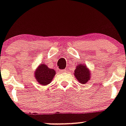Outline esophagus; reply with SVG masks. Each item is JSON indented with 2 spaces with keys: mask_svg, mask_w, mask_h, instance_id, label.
I'll list each match as a JSON object with an SVG mask.
<instances>
[{
  "mask_svg": "<svg viewBox=\"0 0 126 126\" xmlns=\"http://www.w3.org/2000/svg\"><path fill=\"white\" fill-rule=\"evenodd\" d=\"M60 72H61V73H66V72H67V70H66V69H63V70H61Z\"/></svg>",
  "mask_w": 126,
  "mask_h": 126,
  "instance_id": "esophagus-1",
  "label": "esophagus"
}]
</instances>
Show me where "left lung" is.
I'll return each instance as SVG.
<instances>
[{
    "label": "left lung",
    "mask_w": 126,
    "mask_h": 126,
    "mask_svg": "<svg viewBox=\"0 0 126 126\" xmlns=\"http://www.w3.org/2000/svg\"><path fill=\"white\" fill-rule=\"evenodd\" d=\"M74 75L80 84H87L91 79V71L85 64L79 63L76 67Z\"/></svg>",
    "instance_id": "obj_1"
}]
</instances>
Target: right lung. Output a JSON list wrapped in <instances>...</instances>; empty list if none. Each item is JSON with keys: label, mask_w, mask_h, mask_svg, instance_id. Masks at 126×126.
Instances as JSON below:
<instances>
[{"label": "right lung", "mask_w": 126, "mask_h": 126, "mask_svg": "<svg viewBox=\"0 0 126 126\" xmlns=\"http://www.w3.org/2000/svg\"><path fill=\"white\" fill-rule=\"evenodd\" d=\"M55 75L54 69H49L45 64H40L34 71V77L40 85L46 86L53 80Z\"/></svg>", "instance_id": "1"}]
</instances>
